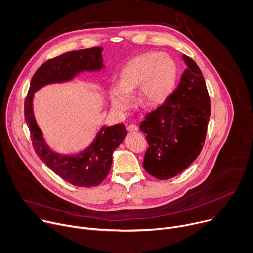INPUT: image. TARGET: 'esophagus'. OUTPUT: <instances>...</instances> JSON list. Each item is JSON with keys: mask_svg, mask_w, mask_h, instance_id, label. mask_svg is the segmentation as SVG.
I'll use <instances>...</instances> for the list:
<instances>
[{"mask_svg": "<svg viewBox=\"0 0 253 253\" xmlns=\"http://www.w3.org/2000/svg\"><path fill=\"white\" fill-rule=\"evenodd\" d=\"M127 130L129 132H136L138 131V126L135 125V124H130L128 127H127Z\"/></svg>", "mask_w": 253, "mask_h": 253, "instance_id": "esophagus-1", "label": "esophagus"}]
</instances>
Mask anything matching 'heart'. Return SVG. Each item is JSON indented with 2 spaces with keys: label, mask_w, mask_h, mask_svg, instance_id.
<instances>
[{
  "label": "heart",
  "mask_w": 253,
  "mask_h": 253,
  "mask_svg": "<svg viewBox=\"0 0 253 253\" xmlns=\"http://www.w3.org/2000/svg\"><path fill=\"white\" fill-rule=\"evenodd\" d=\"M176 65L167 55L143 54L130 61L121 73V82L110 90L112 106L126 111L133 101L132 93L138 89L139 101L147 107L162 104L174 86Z\"/></svg>",
  "instance_id": "1"
}]
</instances>
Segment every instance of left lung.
I'll return each mask as SVG.
<instances>
[{
	"label": "left lung",
	"mask_w": 253,
	"mask_h": 253,
	"mask_svg": "<svg viewBox=\"0 0 253 253\" xmlns=\"http://www.w3.org/2000/svg\"><path fill=\"white\" fill-rule=\"evenodd\" d=\"M177 89L140 124L148 147L143 167L160 180L185 170L199 155L210 118V99L202 72L188 56Z\"/></svg>",
	"instance_id": "obj_1"
}]
</instances>
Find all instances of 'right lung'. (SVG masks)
Masks as SVG:
<instances>
[{"mask_svg":"<svg viewBox=\"0 0 253 253\" xmlns=\"http://www.w3.org/2000/svg\"><path fill=\"white\" fill-rule=\"evenodd\" d=\"M102 51L103 48L96 47L68 52L48 60L36 71L25 100V119L36 153L55 174L80 187L97 186L106 178L111 168L112 154L127 134L125 125L105 124L85 149L73 154H62L48 146L34 115L33 100L34 94L45 86L72 81L84 72L105 69Z\"/></svg>","mask_w":253,"mask_h":253,"instance_id":"right-lung-1","label":"right lung"}]
</instances>
